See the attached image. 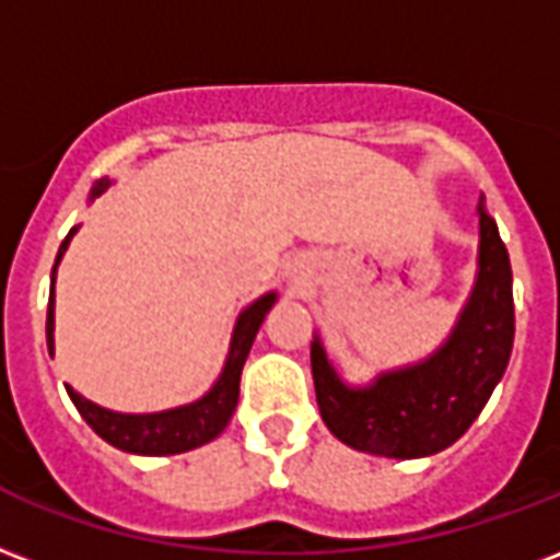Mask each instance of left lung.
<instances>
[{
  "label": "left lung",
  "mask_w": 560,
  "mask_h": 560,
  "mask_svg": "<svg viewBox=\"0 0 560 560\" xmlns=\"http://www.w3.org/2000/svg\"><path fill=\"white\" fill-rule=\"evenodd\" d=\"M478 279L448 341L424 362L353 388L335 374L320 338L312 374L326 428L364 454L416 459L454 445L487 407L513 350V272L492 217L478 205Z\"/></svg>",
  "instance_id": "1"
}]
</instances>
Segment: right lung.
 Instances as JSON below:
<instances>
[{"label":"right lung","mask_w":560,"mask_h":560,"mask_svg":"<svg viewBox=\"0 0 560 560\" xmlns=\"http://www.w3.org/2000/svg\"><path fill=\"white\" fill-rule=\"evenodd\" d=\"M109 186V180H101L91 189V198H97ZM77 234V228H70V234L59 246L56 255V267H59L61 255L68 248L70 237ZM56 267H52V288H56ZM276 302V293H264L260 300L248 305L246 312L237 317L234 335H231V350H228L225 368L207 392L196 404L186 407L165 409V412H148V416H127V412H112L97 404H91L82 395H77L68 385V395L73 407L80 409V416L89 421V428L101 439H106L115 448L127 451V454H144V457H165V454H184L198 445H207L210 439H217L228 428V421L237 409L240 397V374L243 364L252 350V341L258 335L260 323ZM52 329H56V291H49L47 305V347L52 350Z\"/></svg>","instance_id":"right-lung-1"}]
</instances>
